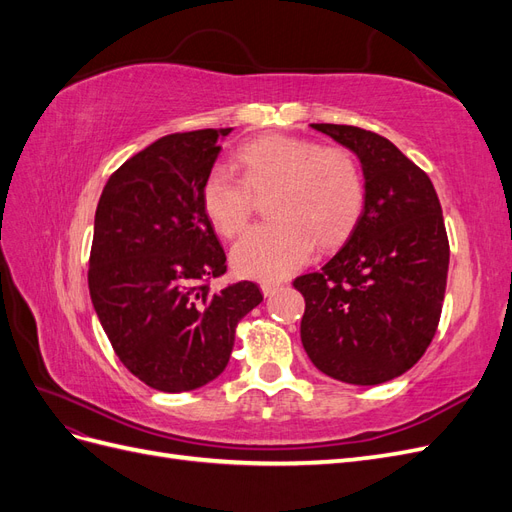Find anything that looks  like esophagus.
<instances>
[{"label":"esophagus","mask_w":512,"mask_h":512,"mask_svg":"<svg viewBox=\"0 0 512 512\" xmlns=\"http://www.w3.org/2000/svg\"><path fill=\"white\" fill-rule=\"evenodd\" d=\"M280 288H282L280 282H262L260 284V290H262V294H265V297H271V294H275Z\"/></svg>","instance_id":"obj_1"}]
</instances>
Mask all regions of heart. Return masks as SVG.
Returning a JSON list of instances; mask_svg holds the SVG:
<instances>
[{
	"label": "heart",
	"mask_w": 512,
	"mask_h": 512,
	"mask_svg": "<svg viewBox=\"0 0 512 512\" xmlns=\"http://www.w3.org/2000/svg\"><path fill=\"white\" fill-rule=\"evenodd\" d=\"M243 177L213 166L200 200L213 228L235 237L252 218L254 192L273 190V222L250 228L232 247V267L262 282L284 280L312 258L316 241H342L365 203L363 170L344 147H320L299 136L271 134L237 151Z\"/></svg>",
	"instance_id": "heart-1"
}]
</instances>
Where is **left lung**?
<instances>
[{
    "label": "left lung",
    "instance_id": "obj_1",
    "mask_svg": "<svg viewBox=\"0 0 512 512\" xmlns=\"http://www.w3.org/2000/svg\"><path fill=\"white\" fill-rule=\"evenodd\" d=\"M361 162L365 203L348 241L294 280L305 299L303 348L322 374L374 386L408 371L436 335L448 239L431 179L389 138L312 123Z\"/></svg>",
    "mask_w": 512,
    "mask_h": 512
}]
</instances>
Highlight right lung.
Returning <instances> with one entry per match:
<instances>
[{
  "label": "right lung",
  "mask_w": 512,
  "mask_h": 512,
  "mask_svg": "<svg viewBox=\"0 0 512 512\" xmlns=\"http://www.w3.org/2000/svg\"><path fill=\"white\" fill-rule=\"evenodd\" d=\"M232 128L158 138L106 181L94 222L89 294L119 361L151 389L194 391L228 365L254 282L211 292L226 254L200 190Z\"/></svg>",
  "instance_id": "add662e5"
}]
</instances>
